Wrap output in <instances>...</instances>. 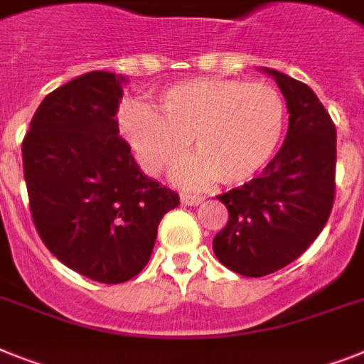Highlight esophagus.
Instances as JSON below:
<instances>
[{
  "mask_svg": "<svg viewBox=\"0 0 364 364\" xmlns=\"http://www.w3.org/2000/svg\"><path fill=\"white\" fill-rule=\"evenodd\" d=\"M180 203L184 204V206H195V204L203 203V197L191 193H180Z\"/></svg>",
  "mask_w": 364,
  "mask_h": 364,
  "instance_id": "1",
  "label": "esophagus"
}]
</instances>
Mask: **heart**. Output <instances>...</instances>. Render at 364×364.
<instances>
[{"label":"heart","instance_id":"b5f03b06","mask_svg":"<svg viewBox=\"0 0 364 364\" xmlns=\"http://www.w3.org/2000/svg\"><path fill=\"white\" fill-rule=\"evenodd\" d=\"M283 126L284 102L277 89L236 80L180 81L158 96V113L141 104L119 113L122 137L150 175L178 164L191 141L197 160L176 171L186 186L251 180L277 149Z\"/></svg>","mask_w":364,"mask_h":364}]
</instances>
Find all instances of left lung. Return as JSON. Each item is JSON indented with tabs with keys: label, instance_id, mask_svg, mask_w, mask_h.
Segmentation results:
<instances>
[{
	"label": "left lung",
	"instance_id": "left-lung-1",
	"mask_svg": "<svg viewBox=\"0 0 364 364\" xmlns=\"http://www.w3.org/2000/svg\"><path fill=\"white\" fill-rule=\"evenodd\" d=\"M266 72L287 100V139L258 178L218 195L229 221L215 234L214 253L243 277H264L301 257L326 227L337 188L333 119L311 87Z\"/></svg>",
	"mask_w": 364,
	"mask_h": 364
}]
</instances>
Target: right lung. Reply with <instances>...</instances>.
I'll list each match as a JSON object with an SVG mask.
<instances>
[{
  "label": "right lung",
  "instance_id": "add662e5",
  "mask_svg": "<svg viewBox=\"0 0 364 364\" xmlns=\"http://www.w3.org/2000/svg\"><path fill=\"white\" fill-rule=\"evenodd\" d=\"M122 81L89 72L41 102L22 141L33 223L53 257L104 284L149 262L161 218L178 193L146 178L119 135Z\"/></svg>",
  "mask_w": 364,
  "mask_h": 364
}]
</instances>
